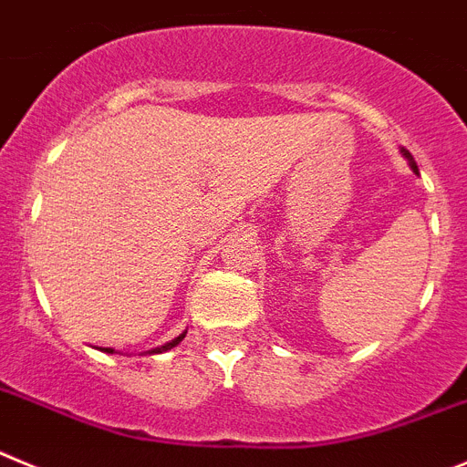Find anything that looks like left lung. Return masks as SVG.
Segmentation results:
<instances>
[{
    "instance_id": "1",
    "label": "left lung",
    "mask_w": 467,
    "mask_h": 467,
    "mask_svg": "<svg viewBox=\"0 0 467 467\" xmlns=\"http://www.w3.org/2000/svg\"><path fill=\"white\" fill-rule=\"evenodd\" d=\"M402 155H405L407 161H410V167H411V170H414V171H419L417 162H414V158H411V153H410V150H405V149H402Z\"/></svg>"
}]
</instances>
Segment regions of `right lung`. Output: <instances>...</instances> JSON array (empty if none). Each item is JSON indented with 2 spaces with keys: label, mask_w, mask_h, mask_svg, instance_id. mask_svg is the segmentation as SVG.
Returning <instances> with one entry per match:
<instances>
[{
  "label": "right lung",
  "mask_w": 467,
  "mask_h": 467,
  "mask_svg": "<svg viewBox=\"0 0 467 467\" xmlns=\"http://www.w3.org/2000/svg\"><path fill=\"white\" fill-rule=\"evenodd\" d=\"M183 337H186V333H183V335H179V337H174V339H171V342H167L165 347H158V348H153V351H149V354H162V351H167V348L176 347V344L182 342ZM102 351H107V354H113V348H102Z\"/></svg>",
  "instance_id": "add662e5"
}]
</instances>
